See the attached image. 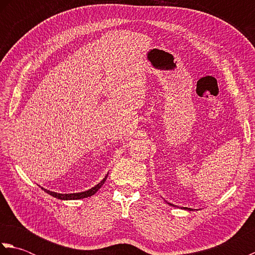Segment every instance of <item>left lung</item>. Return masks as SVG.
Listing matches in <instances>:
<instances>
[{"label": "left lung", "instance_id": "obj_1", "mask_svg": "<svg viewBox=\"0 0 255 255\" xmlns=\"http://www.w3.org/2000/svg\"><path fill=\"white\" fill-rule=\"evenodd\" d=\"M164 202H165L166 204H170L171 206H174V205H173V204H171V203H169V202H166V200H165V199H164ZM183 208H184V209H188V210H192V208H187V207H183Z\"/></svg>", "mask_w": 255, "mask_h": 255}]
</instances>
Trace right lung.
I'll return each mask as SVG.
<instances>
[{
    "instance_id": "right-lung-1",
    "label": "right lung",
    "mask_w": 255,
    "mask_h": 255,
    "mask_svg": "<svg viewBox=\"0 0 255 255\" xmlns=\"http://www.w3.org/2000/svg\"><path fill=\"white\" fill-rule=\"evenodd\" d=\"M107 175L108 174H106L105 175V177L103 178V180L99 183V184H96L95 186H93L92 188H90V189H88V191H85V192H80V193H71V194H61V193H56V192H51V191H48V189H46V188H44V187H41L42 189H44V191L47 193V194H49V195H51L52 197H55V198H58V199H62V200H74V199H82V198H86V197H91L92 195H94L97 191H99V189L103 186V184L105 183V181H106V178H107Z\"/></svg>"
}]
</instances>
